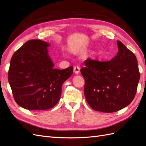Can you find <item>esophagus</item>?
Returning a JSON list of instances; mask_svg holds the SVG:
<instances>
[{"mask_svg":"<svg viewBox=\"0 0 146 146\" xmlns=\"http://www.w3.org/2000/svg\"><path fill=\"white\" fill-rule=\"evenodd\" d=\"M80 67L79 66H75L74 68V72L76 74H78L79 72H80Z\"/></svg>","mask_w":146,"mask_h":146,"instance_id":"1","label":"esophagus"}]
</instances>
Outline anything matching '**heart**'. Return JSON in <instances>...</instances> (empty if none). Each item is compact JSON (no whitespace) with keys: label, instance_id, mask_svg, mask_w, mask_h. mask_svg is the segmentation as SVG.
<instances>
[{"label":"heart","instance_id":"1","mask_svg":"<svg viewBox=\"0 0 146 146\" xmlns=\"http://www.w3.org/2000/svg\"><path fill=\"white\" fill-rule=\"evenodd\" d=\"M106 54H107V51L104 48H100L92 54V57L95 59H101L104 58Z\"/></svg>","mask_w":146,"mask_h":146}]
</instances>
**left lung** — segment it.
<instances>
[{
	"instance_id": "1",
	"label": "left lung",
	"mask_w": 146,
	"mask_h": 146,
	"mask_svg": "<svg viewBox=\"0 0 146 146\" xmlns=\"http://www.w3.org/2000/svg\"><path fill=\"white\" fill-rule=\"evenodd\" d=\"M117 44V54L111 60L88 59L80 70L86 100L96 111H117L129 105L136 94L140 77L138 61L121 41Z\"/></svg>"
}]
</instances>
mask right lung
Listing matches in <instances>:
<instances>
[{
	"label": "right lung",
	"instance_id": "obj_1",
	"mask_svg": "<svg viewBox=\"0 0 146 146\" xmlns=\"http://www.w3.org/2000/svg\"><path fill=\"white\" fill-rule=\"evenodd\" d=\"M50 43L39 39L26 42L13 54L8 82L16 102L29 110L52 108L60 99L63 83L73 67L54 68L48 52Z\"/></svg>",
	"mask_w": 146,
	"mask_h": 146
}]
</instances>
